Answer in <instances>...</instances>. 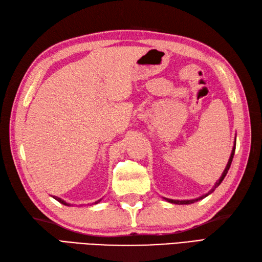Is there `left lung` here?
<instances>
[{"mask_svg": "<svg viewBox=\"0 0 262 262\" xmlns=\"http://www.w3.org/2000/svg\"><path fill=\"white\" fill-rule=\"evenodd\" d=\"M234 152H235V147H233V151H232V153H231V158H230V160H229V163H227V165H226V168H225V170H224V172H223V174H222V177L220 178V180L216 182V185L214 186V188L211 189V190L208 192V193H206L205 196H202V197H199V198H197V199H192V200H172V199H166L168 200V202H170V203H173V204H179V205H188V204H192V203H194V202H198V200H200V199H203V198H205L206 196H208L209 193H211L213 192L215 189L219 187L220 185H221V182L224 180V178H225V176H226V173H227V171H229V169H230V166H231V163H232V160H233V157H234Z\"/></svg>", "mask_w": 262, "mask_h": 262, "instance_id": "left-lung-1", "label": "left lung"}]
</instances>
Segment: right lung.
Returning <instances> with one entry per match:
<instances>
[{"label":"right lung","mask_w":262,"mask_h":262,"mask_svg":"<svg viewBox=\"0 0 262 262\" xmlns=\"http://www.w3.org/2000/svg\"><path fill=\"white\" fill-rule=\"evenodd\" d=\"M54 198H55V199H56V200H57V202H59L60 204H63V205H69V204H66V203L64 202V200H63V199H60V198H58V197H56V196H54ZM100 200H101V199H100ZM100 200H98V202H96V203H94V204H98V203L100 202Z\"/></svg>","instance_id":"1"}]
</instances>
